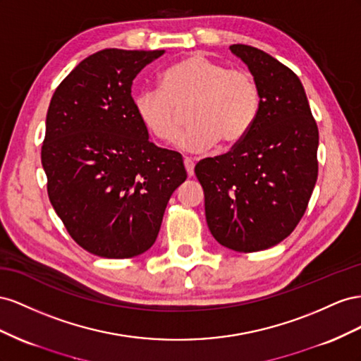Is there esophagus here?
Returning <instances> with one entry per match:
<instances>
[{
    "label": "esophagus",
    "mask_w": 361,
    "mask_h": 361,
    "mask_svg": "<svg viewBox=\"0 0 361 361\" xmlns=\"http://www.w3.org/2000/svg\"><path fill=\"white\" fill-rule=\"evenodd\" d=\"M184 168H186V172L189 177H193V169H195V161L192 159H184Z\"/></svg>",
    "instance_id": "esophagus-1"
}]
</instances>
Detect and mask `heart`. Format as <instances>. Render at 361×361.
<instances>
[{"mask_svg":"<svg viewBox=\"0 0 361 361\" xmlns=\"http://www.w3.org/2000/svg\"><path fill=\"white\" fill-rule=\"evenodd\" d=\"M135 111L140 123L160 142L171 143L183 126L181 110L189 107L190 127L181 147L201 152L240 142L252 128L260 110V89L250 71L226 69L207 56L193 53L160 75V87L137 92Z\"/></svg>","mask_w":361,"mask_h":361,"instance_id":"1","label":"heart"}]
</instances>
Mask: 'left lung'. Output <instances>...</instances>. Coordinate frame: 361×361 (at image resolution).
<instances>
[{
    "label": "left lung",
    "instance_id": "1",
    "mask_svg": "<svg viewBox=\"0 0 361 361\" xmlns=\"http://www.w3.org/2000/svg\"><path fill=\"white\" fill-rule=\"evenodd\" d=\"M260 89L252 128L226 154L202 159L205 219L225 248L254 252L289 235L317 180L319 131L302 83L292 69L250 45L230 47Z\"/></svg>",
    "mask_w": 361,
    "mask_h": 361
}]
</instances>
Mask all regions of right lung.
<instances>
[{
  "mask_svg": "<svg viewBox=\"0 0 361 361\" xmlns=\"http://www.w3.org/2000/svg\"><path fill=\"white\" fill-rule=\"evenodd\" d=\"M163 53L98 51L51 98L42 145L48 197L90 254L130 259L148 251L171 195L188 178L181 154L148 140L133 104V80Z\"/></svg>",
  "mask_w": 361,
  "mask_h": 361,
  "instance_id": "obj_1",
  "label": "right lung"
}]
</instances>
